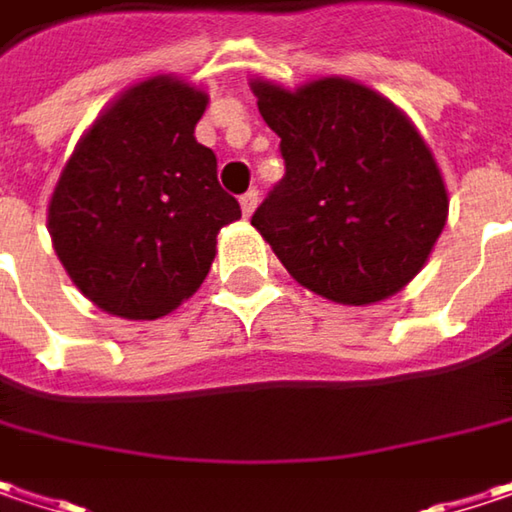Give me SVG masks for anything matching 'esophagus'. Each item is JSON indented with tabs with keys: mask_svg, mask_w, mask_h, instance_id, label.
I'll list each match as a JSON object with an SVG mask.
<instances>
[{
	"mask_svg": "<svg viewBox=\"0 0 512 512\" xmlns=\"http://www.w3.org/2000/svg\"><path fill=\"white\" fill-rule=\"evenodd\" d=\"M238 203H241V212H244V218H250V215L256 212V203H259V192H256V189L244 192V195L238 198Z\"/></svg>",
	"mask_w": 512,
	"mask_h": 512,
	"instance_id": "1",
	"label": "esophagus"
}]
</instances>
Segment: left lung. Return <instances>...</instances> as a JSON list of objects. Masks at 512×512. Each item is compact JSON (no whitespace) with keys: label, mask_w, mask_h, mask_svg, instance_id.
Listing matches in <instances>:
<instances>
[{"label":"left lung","mask_w":512,"mask_h":512,"mask_svg":"<svg viewBox=\"0 0 512 512\" xmlns=\"http://www.w3.org/2000/svg\"><path fill=\"white\" fill-rule=\"evenodd\" d=\"M285 177L253 227L303 288L373 306L420 274L449 218V192L414 122L352 78L297 90L253 78Z\"/></svg>","instance_id":"left-lung-1"}]
</instances>
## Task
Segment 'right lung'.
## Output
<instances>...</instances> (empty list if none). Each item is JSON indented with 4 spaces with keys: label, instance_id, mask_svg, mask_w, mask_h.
<instances>
[{
    "label": "right lung",
    "instance_id": "add662e5",
    "mask_svg": "<svg viewBox=\"0 0 512 512\" xmlns=\"http://www.w3.org/2000/svg\"><path fill=\"white\" fill-rule=\"evenodd\" d=\"M209 95L154 75L110 101L66 160L49 201L57 259L92 306L157 320L212 268L221 227L241 206L195 139Z\"/></svg>",
    "mask_w": 512,
    "mask_h": 512
}]
</instances>
